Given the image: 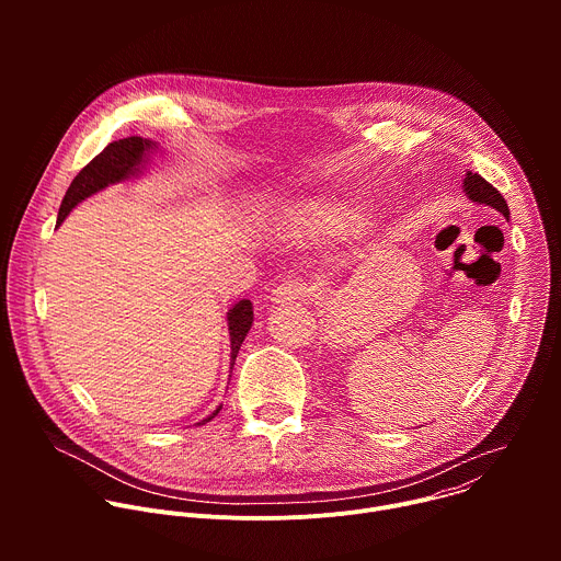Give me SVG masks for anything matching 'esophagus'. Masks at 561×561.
<instances>
[{"label": "esophagus", "instance_id": "1", "mask_svg": "<svg viewBox=\"0 0 561 561\" xmlns=\"http://www.w3.org/2000/svg\"><path fill=\"white\" fill-rule=\"evenodd\" d=\"M308 297H312V288L306 282H299V279L284 282L277 288H273V293H271V301L282 304V306L299 301V299H308Z\"/></svg>", "mask_w": 561, "mask_h": 561}]
</instances>
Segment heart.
<instances>
[{
  "label": "heart",
  "instance_id": "b5f03b06",
  "mask_svg": "<svg viewBox=\"0 0 561 561\" xmlns=\"http://www.w3.org/2000/svg\"><path fill=\"white\" fill-rule=\"evenodd\" d=\"M297 221L306 232L324 234V232H337L346 224H351L348 210L337 204H324V202H312L299 208Z\"/></svg>",
  "mask_w": 561,
  "mask_h": 561
}]
</instances>
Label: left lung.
<instances>
[{
  "label": "left lung",
  "instance_id": "1",
  "mask_svg": "<svg viewBox=\"0 0 561 561\" xmlns=\"http://www.w3.org/2000/svg\"><path fill=\"white\" fill-rule=\"evenodd\" d=\"M463 193H466V197H468L470 202L491 206V208L500 210L506 219L511 217L508 204H506V199L502 197V193H500L493 184H489L482 175H477V173H470V171H468L466 178H463Z\"/></svg>",
  "mask_w": 561,
  "mask_h": 561
}]
</instances>
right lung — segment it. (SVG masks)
Instances as JSON below:
<instances>
[{
  "label": "right lung",
  "instance_id": "add662e5",
  "mask_svg": "<svg viewBox=\"0 0 561 561\" xmlns=\"http://www.w3.org/2000/svg\"><path fill=\"white\" fill-rule=\"evenodd\" d=\"M157 148L154 141L144 139V137H126L119 141L108 144L98 157H93L91 162L77 173V178L70 182L61 206L57 215V224L66 219V215L87 197L104 191L111 184L126 182L130 178H137L141 169L148 164L150 152ZM228 333H230V368L234 364V357L239 353V346L247 340L251 327H253V304L251 299H239L230 310H228ZM221 407L213 415H208L204 422H210Z\"/></svg>",
  "mask_w": 561,
  "mask_h": 561
}]
</instances>
